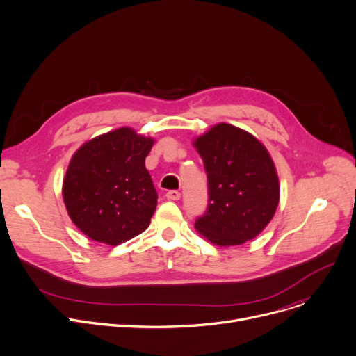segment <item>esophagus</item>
<instances>
[{
    "mask_svg": "<svg viewBox=\"0 0 356 356\" xmlns=\"http://www.w3.org/2000/svg\"><path fill=\"white\" fill-rule=\"evenodd\" d=\"M167 198L171 200V201H178V200L181 198V192H179V191H175V189L168 191V192H167Z\"/></svg>",
    "mask_w": 356,
    "mask_h": 356,
    "instance_id": "34e87169",
    "label": "esophagus"
}]
</instances>
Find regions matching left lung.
I'll return each instance as SVG.
<instances>
[{"label": "left lung", "instance_id": "1", "mask_svg": "<svg viewBox=\"0 0 356 356\" xmlns=\"http://www.w3.org/2000/svg\"><path fill=\"white\" fill-rule=\"evenodd\" d=\"M208 175V208L195 227L218 246L254 239L275 213L279 177L266 147L248 131L220 123L193 143Z\"/></svg>", "mask_w": 356, "mask_h": 356}]
</instances>
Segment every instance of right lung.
I'll return each instance as SVG.
<instances>
[{
  "label": "right lung",
  "mask_w": 356,
  "mask_h": 356,
  "mask_svg": "<svg viewBox=\"0 0 356 356\" xmlns=\"http://www.w3.org/2000/svg\"><path fill=\"white\" fill-rule=\"evenodd\" d=\"M152 144L122 127L85 143L72 156L63 201L73 223L92 241L115 246L148 227L158 200L144 164Z\"/></svg>",
  "instance_id": "obj_1"
}]
</instances>
